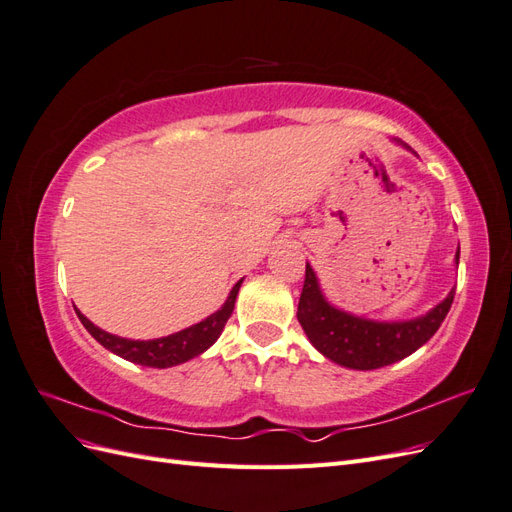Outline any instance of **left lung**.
I'll return each mask as SVG.
<instances>
[{"mask_svg":"<svg viewBox=\"0 0 512 512\" xmlns=\"http://www.w3.org/2000/svg\"><path fill=\"white\" fill-rule=\"evenodd\" d=\"M459 265V250L455 254ZM455 299V290L421 318L376 322L333 307L318 286L314 269L305 265V282L297 318L312 346L327 359L350 369H378L416 352L433 337Z\"/></svg>","mask_w":512,"mask_h":512,"instance_id":"obj_1","label":"left lung"}]
</instances>
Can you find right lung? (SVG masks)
<instances>
[{
  "instance_id": "add662e5",
  "label": "right lung",
  "mask_w": 512,
  "mask_h": 512,
  "mask_svg": "<svg viewBox=\"0 0 512 512\" xmlns=\"http://www.w3.org/2000/svg\"><path fill=\"white\" fill-rule=\"evenodd\" d=\"M239 280L235 288L230 290L226 303L218 309V312L205 318L203 322L194 324L190 329H183L179 333H173L168 337H158V339H147V342H138V339H126V337H117L113 333H106L100 327H96L94 322L87 320L79 309H76V316L83 322V327L89 331V335L96 339L98 344H102L106 350L115 352L121 359H126L130 363H138L145 367H173L179 363H185L194 359V356L203 354L209 346L215 344L224 331V324L228 322L232 309H235L237 301V292L241 288Z\"/></svg>"
}]
</instances>
